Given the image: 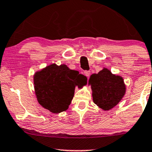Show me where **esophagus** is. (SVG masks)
Returning <instances> with one entry per match:
<instances>
[{"instance_id": "1", "label": "esophagus", "mask_w": 152, "mask_h": 152, "mask_svg": "<svg viewBox=\"0 0 152 152\" xmlns=\"http://www.w3.org/2000/svg\"><path fill=\"white\" fill-rule=\"evenodd\" d=\"M84 74H85L86 76H87V77H89V76H90V75H91V72L89 71H86L85 72H84Z\"/></svg>"}]
</instances>
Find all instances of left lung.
<instances>
[{
    "label": "left lung",
    "instance_id": "left-lung-1",
    "mask_svg": "<svg viewBox=\"0 0 152 152\" xmlns=\"http://www.w3.org/2000/svg\"><path fill=\"white\" fill-rule=\"evenodd\" d=\"M88 85L92 90L94 103L103 110H109L116 106L126 92L123 78L112 74L105 67L98 74L91 75Z\"/></svg>",
    "mask_w": 152,
    "mask_h": 152
}]
</instances>
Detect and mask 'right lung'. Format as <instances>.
I'll return each instance as SVG.
<instances>
[{
    "label": "right lung",
    "mask_w": 152,
    "mask_h": 152,
    "mask_svg": "<svg viewBox=\"0 0 152 152\" xmlns=\"http://www.w3.org/2000/svg\"><path fill=\"white\" fill-rule=\"evenodd\" d=\"M34 92L39 105L51 113H59L69 108L76 83H83L78 71L66 64H52L34 75Z\"/></svg>",
    "instance_id": "add662e5"
}]
</instances>
